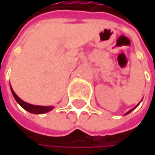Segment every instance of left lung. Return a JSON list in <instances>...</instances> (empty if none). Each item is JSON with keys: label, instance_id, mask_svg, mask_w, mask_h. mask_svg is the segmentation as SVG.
Masks as SVG:
<instances>
[{"label": "left lung", "instance_id": "left-lung-1", "mask_svg": "<svg viewBox=\"0 0 155 155\" xmlns=\"http://www.w3.org/2000/svg\"><path fill=\"white\" fill-rule=\"evenodd\" d=\"M140 103H139V104H137V105H136V106H135V107H134V109H132V110H128V112H127V113H126V114H125V115H128V114H129V113H130V112H131V111H133V110H134V109H135V108H136V107H137V106H138V105H139V104H140Z\"/></svg>", "mask_w": 155, "mask_h": 155}]
</instances>
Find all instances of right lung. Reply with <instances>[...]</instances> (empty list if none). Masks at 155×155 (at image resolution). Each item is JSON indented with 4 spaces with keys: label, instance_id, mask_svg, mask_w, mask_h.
<instances>
[{
    "label": "right lung",
    "instance_id": "obj_1",
    "mask_svg": "<svg viewBox=\"0 0 155 155\" xmlns=\"http://www.w3.org/2000/svg\"><path fill=\"white\" fill-rule=\"evenodd\" d=\"M10 88H11V91H12V94H13L14 97L16 100V102L20 104L24 110H26L28 112L32 113V114H45V113H47V112H49V111H51V110L54 109L53 106H39V105H33V104H27L26 102H24L23 100H21L15 94L11 85H10Z\"/></svg>",
    "mask_w": 155,
    "mask_h": 155
}]
</instances>
